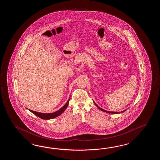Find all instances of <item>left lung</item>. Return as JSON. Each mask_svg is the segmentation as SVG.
<instances>
[{
  "instance_id": "obj_1",
  "label": "left lung",
  "mask_w": 160,
  "mask_h": 160,
  "mask_svg": "<svg viewBox=\"0 0 160 160\" xmlns=\"http://www.w3.org/2000/svg\"><path fill=\"white\" fill-rule=\"evenodd\" d=\"M93 102L94 103V104H95V106L98 108L100 110H101L102 112H108V113H112V114H119V113H122V112H124L125 111H126V110H123V111H122V112H109V111H107V110H104V109H102V108H101L99 106L97 105L96 103H95V102L94 101H93Z\"/></svg>"
}]
</instances>
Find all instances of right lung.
I'll use <instances>...</instances> for the list:
<instances>
[{"instance_id": "add662e5", "label": "right lung", "mask_w": 160, "mask_h": 160, "mask_svg": "<svg viewBox=\"0 0 160 160\" xmlns=\"http://www.w3.org/2000/svg\"><path fill=\"white\" fill-rule=\"evenodd\" d=\"M70 99V97H69L68 101L65 103V105L63 106L62 108H61L59 110L55 112H51V113H43V112H37L35 111H32L31 110H28L30 112L33 113L35 116H38L41 119H51L52 118H54L55 117H57L59 116H60L63 112H65V110L67 109L68 107V102Z\"/></svg>"}]
</instances>
